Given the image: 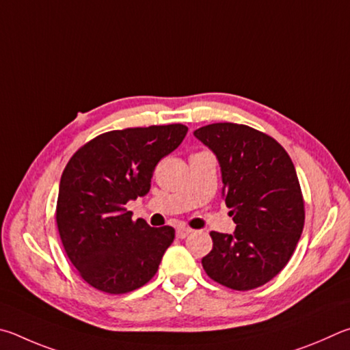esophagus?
<instances>
[{
	"mask_svg": "<svg viewBox=\"0 0 350 350\" xmlns=\"http://www.w3.org/2000/svg\"><path fill=\"white\" fill-rule=\"evenodd\" d=\"M191 229L186 228V226H180V228H176V237L178 238H186L189 234H191Z\"/></svg>",
	"mask_w": 350,
	"mask_h": 350,
	"instance_id": "1",
	"label": "esophagus"
}]
</instances>
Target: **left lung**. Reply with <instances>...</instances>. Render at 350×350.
I'll return each mask as SVG.
<instances>
[{
    "instance_id": "obj_1",
    "label": "left lung",
    "mask_w": 350,
    "mask_h": 350,
    "mask_svg": "<svg viewBox=\"0 0 350 350\" xmlns=\"http://www.w3.org/2000/svg\"><path fill=\"white\" fill-rule=\"evenodd\" d=\"M215 153L223 197L237 224L232 235L211 232L201 262L209 277L234 291L271 281L289 262L304 228V201L291 157L272 137L235 122L193 132Z\"/></svg>"
}]
</instances>
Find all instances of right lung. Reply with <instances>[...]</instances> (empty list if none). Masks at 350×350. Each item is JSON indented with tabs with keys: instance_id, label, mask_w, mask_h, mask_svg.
<instances>
[{
	"instance_id": "obj_1",
	"label": "right lung",
	"mask_w": 350,
	"mask_h": 350,
	"mask_svg": "<svg viewBox=\"0 0 350 350\" xmlns=\"http://www.w3.org/2000/svg\"><path fill=\"white\" fill-rule=\"evenodd\" d=\"M186 133L183 124L106 132L67 163L57 201L58 232L72 265L95 289L127 293L157 273L175 229L132 221L124 206L149 192L155 165Z\"/></svg>"
}]
</instances>
